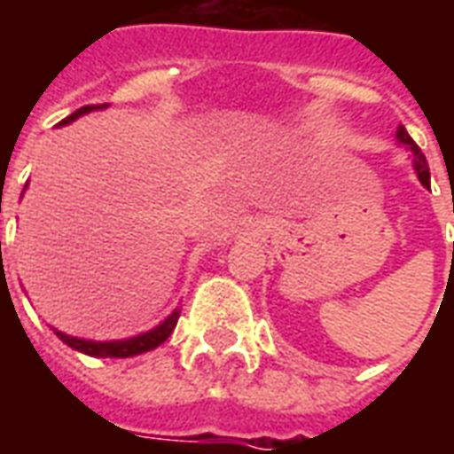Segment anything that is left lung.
Returning a JSON list of instances; mask_svg holds the SVG:
<instances>
[{
    "label": "left lung",
    "mask_w": 454,
    "mask_h": 454,
    "mask_svg": "<svg viewBox=\"0 0 454 454\" xmlns=\"http://www.w3.org/2000/svg\"><path fill=\"white\" fill-rule=\"evenodd\" d=\"M396 138H399V143H403L406 148H411V153H413V168H416V172H419V179L423 182V187H430L428 162H426V158H423L420 148L416 145V143H413V138H411L409 133H406V129H403V126H399V130H396ZM452 211H454V197H452Z\"/></svg>",
    "instance_id": "8db88e82"
}]
</instances>
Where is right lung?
Listing matches in <instances>:
<instances>
[{"mask_svg": "<svg viewBox=\"0 0 454 454\" xmlns=\"http://www.w3.org/2000/svg\"><path fill=\"white\" fill-rule=\"evenodd\" d=\"M106 104H87L82 109H77L74 114H70L63 123H70L77 116H82V114H90L94 109H104ZM177 311L169 316L165 324H160L155 331H150V333H143L138 338H129V340H114V342H94V340H80V338H73V335H65L60 331H55L58 338L65 342V345H70L73 350H80L84 355H94V357H133V355H140V352H148L153 348H158L162 342L168 340L169 333L175 331V325H177Z\"/></svg>", "mask_w": 454, "mask_h": 454, "instance_id": "1", "label": "right lung"}]
</instances>
